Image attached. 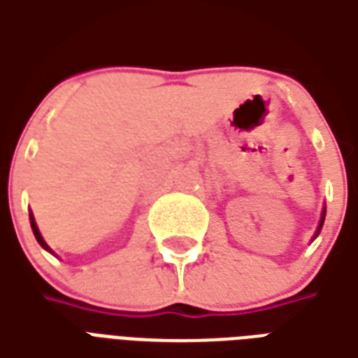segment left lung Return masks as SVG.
Returning a JSON list of instances; mask_svg holds the SVG:
<instances>
[{
	"label": "left lung",
	"instance_id": "8db88e82",
	"mask_svg": "<svg viewBox=\"0 0 358 358\" xmlns=\"http://www.w3.org/2000/svg\"><path fill=\"white\" fill-rule=\"evenodd\" d=\"M324 217H326V209L322 210V218H320V224H318V232H320V228H322V224H324ZM316 232V234H318Z\"/></svg>",
	"mask_w": 358,
	"mask_h": 358
}]
</instances>
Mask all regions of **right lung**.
<instances>
[{
  "instance_id": "obj_1",
  "label": "right lung",
  "mask_w": 358,
  "mask_h": 358,
  "mask_svg": "<svg viewBox=\"0 0 358 358\" xmlns=\"http://www.w3.org/2000/svg\"><path fill=\"white\" fill-rule=\"evenodd\" d=\"M30 224H32V232H34V236H36V240H38V243H40V245H42L43 249H48V251H50V248H48V243L43 241L42 234H40V230H38V226H36L34 217H32V215H30Z\"/></svg>"
}]
</instances>
